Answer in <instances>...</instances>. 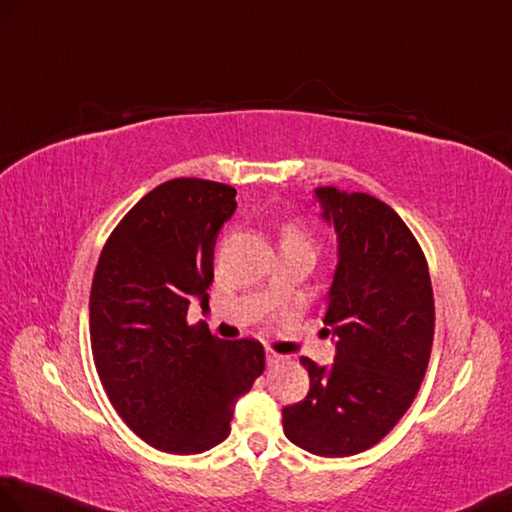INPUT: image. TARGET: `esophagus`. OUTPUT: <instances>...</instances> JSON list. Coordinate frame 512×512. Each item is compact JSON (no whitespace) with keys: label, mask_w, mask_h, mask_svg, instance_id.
Returning a JSON list of instances; mask_svg holds the SVG:
<instances>
[{"label":"esophagus","mask_w":512,"mask_h":512,"mask_svg":"<svg viewBox=\"0 0 512 512\" xmlns=\"http://www.w3.org/2000/svg\"><path fill=\"white\" fill-rule=\"evenodd\" d=\"M283 362H288V355H281V353L272 351V349L266 351V364H268L270 368H272V366H279V364H283Z\"/></svg>","instance_id":"esophagus-1"}]
</instances>
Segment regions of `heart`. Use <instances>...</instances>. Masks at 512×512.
Here are the masks:
<instances>
[{"mask_svg": "<svg viewBox=\"0 0 512 512\" xmlns=\"http://www.w3.org/2000/svg\"><path fill=\"white\" fill-rule=\"evenodd\" d=\"M305 246L312 248V233L303 220H288L281 229V246Z\"/></svg>", "mask_w": 512, "mask_h": 512, "instance_id": "heart-1", "label": "heart"}]
</instances>
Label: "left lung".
<instances>
[{
  "mask_svg": "<svg viewBox=\"0 0 512 512\" xmlns=\"http://www.w3.org/2000/svg\"><path fill=\"white\" fill-rule=\"evenodd\" d=\"M316 196L338 233L325 296L338 355L329 368L301 358L310 392L283 408V432L310 454L342 458L377 445L412 406L432 353L434 294L417 237L395 209L336 187Z\"/></svg>",
  "mask_w": 512,
  "mask_h": 512,
  "instance_id": "1",
  "label": "left lung"
}]
</instances>
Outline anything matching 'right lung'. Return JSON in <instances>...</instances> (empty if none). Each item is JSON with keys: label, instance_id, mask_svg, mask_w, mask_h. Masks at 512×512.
<instances>
[{"label": "right lung", "instance_id": "1", "mask_svg": "<svg viewBox=\"0 0 512 512\" xmlns=\"http://www.w3.org/2000/svg\"><path fill=\"white\" fill-rule=\"evenodd\" d=\"M237 207L231 185L172 178L130 209L106 240L89 299L93 362L106 397L141 441L200 454L231 432L235 401L264 373L255 338L220 340L189 325L209 307L213 246Z\"/></svg>", "mask_w": 512, "mask_h": 512}]
</instances>
